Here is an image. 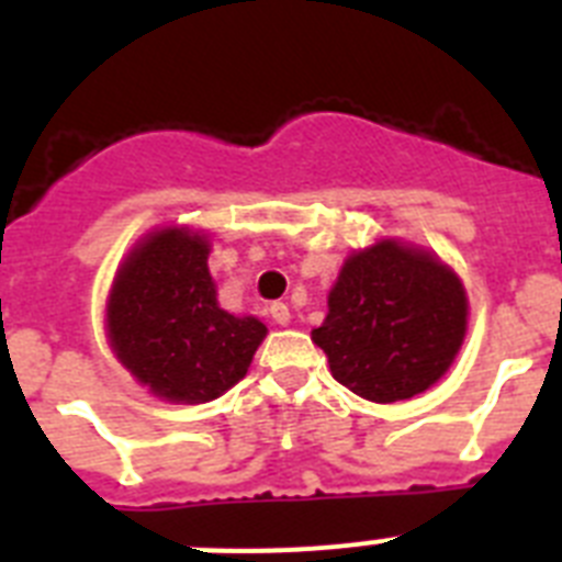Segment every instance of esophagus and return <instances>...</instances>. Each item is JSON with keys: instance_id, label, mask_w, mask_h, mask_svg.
<instances>
[{"instance_id": "esophagus-1", "label": "esophagus", "mask_w": 562, "mask_h": 562, "mask_svg": "<svg viewBox=\"0 0 562 562\" xmlns=\"http://www.w3.org/2000/svg\"><path fill=\"white\" fill-rule=\"evenodd\" d=\"M267 312H270V317L276 321V324H281V326L290 324L292 315H290V306H286L284 301H276V304H270V310Z\"/></svg>"}]
</instances>
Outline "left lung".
I'll return each instance as SVG.
<instances>
[{
    "label": "left lung",
    "instance_id": "obj_1",
    "mask_svg": "<svg viewBox=\"0 0 562 562\" xmlns=\"http://www.w3.org/2000/svg\"><path fill=\"white\" fill-rule=\"evenodd\" d=\"M467 329V295L425 250L380 241L342 265L329 315L312 331L340 385L371 402L428 391L450 369Z\"/></svg>",
    "mask_w": 562,
    "mask_h": 562
}]
</instances>
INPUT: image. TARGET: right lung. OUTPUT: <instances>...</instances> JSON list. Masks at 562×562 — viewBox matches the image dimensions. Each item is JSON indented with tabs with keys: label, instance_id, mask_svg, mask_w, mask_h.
<instances>
[{
	"label": "right lung",
	"instance_id": "1",
	"mask_svg": "<svg viewBox=\"0 0 562 562\" xmlns=\"http://www.w3.org/2000/svg\"><path fill=\"white\" fill-rule=\"evenodd\" d=\"M200 233L166 227L128 252L106 304L117 360L171 402H211L247 374L267 335L256 317L220 310Z\"/></svg>",
	"mask_w": 562,
	"mask_h": 562
}]
</instances>
